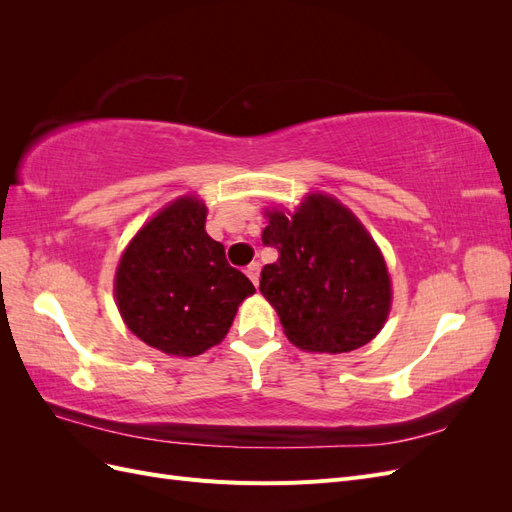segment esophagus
Instances as JSON below:
<instances>
[{
    "mask_svg": "<svg viewBox=\"0 0 512 512\" xmlns=\"http://www.w3.org/2000/svg\"><path fill=\"white\" fill-rule=\"evenodd\" d=\"M245 273H247V277H250V280H252V284L258 286V280H260V262H252V265L245 269Z\"/></svg>",
    "mask_w": 512,
    "mask_h": 512,
    "instance_id": "34e87169",
    "label": "esophagus"
}]
</instances>
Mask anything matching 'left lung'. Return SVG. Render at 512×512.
I'll return each instance as SVG.
<instances>
[{
    "instance_id": "8db88e82",
    "label": "left lung",
    "mask_w": 512,
    "mask_h": 512,
    "mask_svg": "<svg viewBox=\"0 0 512 512\" xmlns=\"http://www.w3.org/2000/svg\"><path fill=\"white\" fill-rule=\"evenodd\" d=\"M262 243L277 258L260 273L290 342L307 352H350L389 316L391 280L378 245L335 198L312 194L292 215L269 211Z\"/></svg>"
}]
</instances>
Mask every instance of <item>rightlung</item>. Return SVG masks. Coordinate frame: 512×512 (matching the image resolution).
Here are the masks:
<instances>
[{
	"mask_svg": "<svg viewBox=\"0 0 512 512\" xmlns=\"http://www.w3.org/2000/svg\"><path fill=\"white\" fill-rule=\"evenodd\" d=\"M207 207L185 196L160 211L123 252L115 294L128 329L151 348L196 356L220 344L239 303L256 292L205 232Z\"/></svg>",
	"mask_w": 512,
	"mask_h": 512,
	"instance_id": "1",
	"label": "right lung"
}]
</instances>
